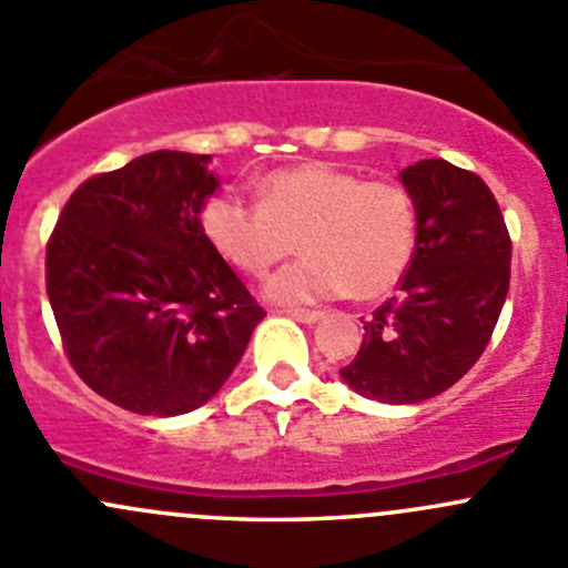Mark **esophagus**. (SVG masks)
<instances>
[{
    "label": "esophagus",
    "mask_w": 568,
    "mask_h": 568,
    "mask_svg": "<svg viewBox=\"0 0 568 568\" xmlns=\"http://www.w3.org/2000/svg\"><path fill=\"white\" fill-rule=\"evenodd\" d=\"M283 313H285V316L302 321V324H313V321H318L321 316H324V313H321V311H311V307H285Z\"/></svg>",
    "instance_id": "obj_1"
}]
</instances>
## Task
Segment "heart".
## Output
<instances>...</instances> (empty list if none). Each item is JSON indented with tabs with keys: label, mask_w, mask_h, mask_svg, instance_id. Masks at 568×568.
<instances>
[{
	"label": "heart",
	"mask_w": 568,
	"mask_h": 568,
	"mask_svg": "<svg viewBox=\"0 0 568 568\" xmlns=\"http://www.w3.org/2000/svg\"><path fill=\"white\" fill-rule=\"evenodd\" d=\"M257 203L216 192L200 209L211 250L250 277H263L294 247L305 257L274 274L266 294L313 302L390 294L415 257L420 211L398 181H365L329 162L272 170L255 181Z\"/></svg>",
	"instance_id": "1"
}]
</instances>
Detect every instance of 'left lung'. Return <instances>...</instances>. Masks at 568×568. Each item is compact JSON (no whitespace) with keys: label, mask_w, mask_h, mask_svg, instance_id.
<instances>
[{"label":"left lung","mask_w":568,"mask_h":568,"mask_svg":"<svg viewBox=\"0 0 568 568\" xmlns=\"http://www.w3.org/2000/svg\"><path fill=\"white\" fill-rule=\"evenodd\" d=\"M400 181L420 211L415 257L341 376L365 398L417 404L454 387L489 346L511 283V236L480 175L423 159Z\"/></svg>","instance_id":"obj_1"}]
</instances>
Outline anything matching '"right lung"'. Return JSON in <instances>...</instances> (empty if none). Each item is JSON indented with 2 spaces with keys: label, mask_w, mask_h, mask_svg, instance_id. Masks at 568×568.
<instances>
[{
  "label": "right lung",
  "mask_w": 568,
  "mask_h": 568,
  "mask_svg": "<svg viewBox=\"0 0 568 568\" xmlns=\"http://www.w3.org/2000/svg\"><path fill=\"white\" fill-rule=\"evenodd\" d=\"M209 156L153 151L79 183L45 244V294L79 379L136 415H183L266 316L200 231Z\"/></svg>",
  "instance_id": "right-lung-1"
}]
</instances>
